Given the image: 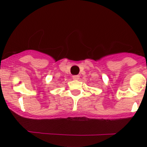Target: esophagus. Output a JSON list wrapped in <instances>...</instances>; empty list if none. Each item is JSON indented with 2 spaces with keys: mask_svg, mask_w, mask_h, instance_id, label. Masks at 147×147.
Returning <instances> with one entry per match:
<instances>
[{
  "mask_svg": "<svg viewBox=\"0 0 147 147\" xmlns=\"http://www.w3.org/2000/svg\"><path fill=\"white\" fill-rule=\"evenodd\" d=\"M79 78H80L79 75H73L72 76V79H74V80H78Z\"/></svg>",
  "mask_w": 147,
  "mask_h": 147,
  "instance_id": "esophagus-1",
  "label": "esophagus"
}]
</instances>
